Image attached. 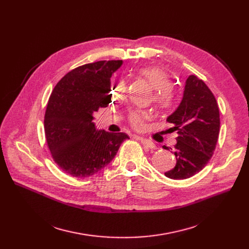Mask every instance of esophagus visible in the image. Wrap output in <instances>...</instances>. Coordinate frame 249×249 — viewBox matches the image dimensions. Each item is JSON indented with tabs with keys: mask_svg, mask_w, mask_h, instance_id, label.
Here are the masks:
<instances>
[{
	"mask_svg": "<svg viewBox=\"0 0 249 249\" xmlns=\"http://www.w3.org/2000/svg\"><path fill=\"white\" fill-rule=\"evenodd\" d=\"M139 141H141V143L143 145H144L145 147H147V148H150V149H155L156 148V145L154 144V143L152 142V141H150V140H148V139H145V138H143V137H136Z\"/></svg>",
	"mask_w": 249,
	"mask_h": 249,
	"instance_id": "34e87169",
	"label": "esophagus"
}]
</instances>
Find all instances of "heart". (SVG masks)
Here are the masks:
<instances>
[{
    "label": "heart",
    "instance_id": "obj_1",
    "mask_svg": "<svg viewBox=\"0 0 249 249\" xmlns=\"http://www.w3.org/2000/svg\"><path fill=\"white\" fill-rule=\"evenodd\" d=\"M139 74L145 78L150 86L155 89L153 100L159 106L162 108L169 107L176 99L174 88L171 86V77L162 69L149 67L141 69ZM114 95L117 98L123 97L126 93V84L124 81H119L114 88ZM150 115L144 111H134L129 115V121L135 129H142L144 120L148 119Z\"/></svg>",
    "mask_w": 249,
    "mask_h": 249
}]
</instances>
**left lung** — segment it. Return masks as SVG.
<instances>
[{
  "instance_id": "1",
  "label": "left lung",
  "mask_w": 249,
  "mask_h": 249,
  "mask_svg": "<svg viewBox=\"0 0 249 249\" xmlns=\"http://www.w3.org/2000/svg\"><path fill=\"white\" fill-rule=\"evenodd\" d=\"M166 121L175 125L178 137L174 151L176 166L164 175L173 179L189 178L211 160L219 136V108L210 89L199 77L189 75L181 101Z\"/></svg>"
}]
</instances>
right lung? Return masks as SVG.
I'll return each instance as SVG.
<instances>
[{
	"label": "right lung",
	"mask_w": 249,
	"mask_h": 249,
	"mask_svg": "<svg viewBox=\"0 0 249 249\" xmlns=\"http://www.w3.org/2000/svg\"><path fill=\"white\" fill-rule=\"evenodd\" d=\"M122 60H103L65 74L49 98L44 130L52 158L64 173L88 178L115 158L126 133L97 129L94 113L111 103V76Z\"/></svg>",
	"instance_id": "1"
}]
</instances>
